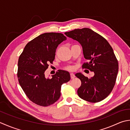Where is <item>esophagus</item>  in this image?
I'll return each mask as SVG.
<instances>
[{
  "mask_svg": "<svg viewBox=\"0 0 130 130\" xmlns=\"http://www.w3.org/2000/svg\"><path fill=\"white\" fill-rule=\"evenodd\" d=\"M70 75H71V78H72V79L75 78V74L73 73H71L70 74Z\"/></svg>",
  "mask_w": 130,
  "mask_h": 130,
  "instance_id": "1",
  "label": "esophagus"
}]
</instances>
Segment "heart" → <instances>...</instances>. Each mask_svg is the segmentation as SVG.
Listing matches in <instances>:
<instances>
[{
  "label": "heart",
  "instance_id": "b5f03b06",
  "mask_svg": "<svg viewBox=\"0 0 130 130\" xmlns=\"http://www.w3.org/2000/svg\"><path fill=\"white\" fill-rule=\"evenodd\" d=\"M67 69H68V70H72V68L70 67H68Z\"/></svg>",
  "mask_w": 130,
  "mask_h": 130
}]
</instances>
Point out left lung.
I'll list each match as a JSON object with an SVG mask.
<instances>
[{"label":"left lung","instance_id":"8db88e82","mask_svg":"<svg viewBox=\"0 0 130 130\" xmlns=\"http://www.w3.org/2000/svg\"><path fill=\"white\" fill-rule=\"evenodd\" d=\"M64 34L81 44L84 58L89 61L83 67L94 72L91 78L76 73L81 81L78 95L89 102L102 101L112 91L118 74V63L112 47L107 40L88 28L75 29Z\"/></svg>","mask_w":130,"mask_h":130}]
</instances>
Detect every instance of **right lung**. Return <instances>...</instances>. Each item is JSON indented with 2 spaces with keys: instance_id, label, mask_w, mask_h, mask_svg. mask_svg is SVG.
<instances>
[{
  "instance_id": "add662e5",
  "label": "right lung",
  "mask_w": 130,
  "mask_h": 130,
  "mask_svg": "<svg viewBox=\"0 0 130 130\" xmlns=\"http://www.w3.org/2000/svg\"><path fill=\"white\" fill-rule=\"evenodd\" d=\"M66 39L61 33L41 34L26 45L18 59V82L28 99L39 105L46 107L57 102L62 85L70 80V73L64 70H59L52 78L45 76L58 45Z\"/></svg>"
}]
</instances>
